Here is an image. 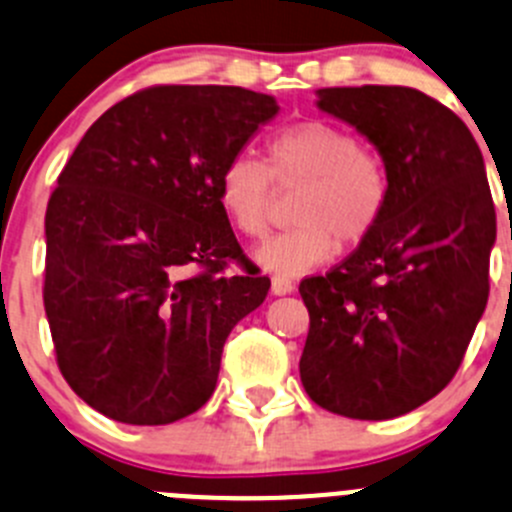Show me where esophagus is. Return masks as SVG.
Returning a JSON list of instances; mask_svg holds the SVG:
<instances>
[{
    "label": "esophagus",
    "instance_id": "34e87169",
    "mask_svg": "<svg viewBox=\"0 0 512 512\" xmlns=\"http://www.w3.org/2000/svg\"><path fill=\"white\" fill-rule=\"evenodd\" d=\"M272 295L282 297V295H290V292H295V282L287 280V277H272Z\"/></svg>",
    "mask_w": 512,
    "mask_h": 512
}]
</instances>
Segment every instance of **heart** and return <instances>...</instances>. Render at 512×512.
<instances>
[{"label": "heart", "mask_w": 512, "mask_h": 512, "mask_svg": "<svg viewBox=\"0 0 512 512\" xmlns=\"http://www.w3.org/2000/svg\"><path fill=\"white\" fill-rule=\"evenodd\" d=\"M267 165L240 152L220 172L217 197L230 225L260 237L270 217L275 182H302L290 230L255 247V262L277 277H297L322 265L337 245L352 247L377 225L388 200V175L355 135L322 119H307L267 140Z\"/></svg>", "instance_id": "1"}]
</instances>
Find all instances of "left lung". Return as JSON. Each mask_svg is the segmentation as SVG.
Instances as JSON below:
<instances>
[{"mask_svg":"<svg viewBox=\"0 0 512 512\" xmlns=\"http://www.w3.org/2000/svg\"><path fill=\"white\" fill-rule=\"evenodd\" d=\"M317 107L382 157L388 200L325 277L300 282L305 393L355 420L410 413L453 380L488 305L495 207L463 119L413 87H325Z\"/></svg>","mask_w":512,"mask_h":512,"instance_id":"1","label":"left lung"}]
</instances>
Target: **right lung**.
I'll list each match as a JSON object with an SVG mask.
<instances>
[{
    "instance_id": "obj_1",
    "label": "right lung",
    "mask_w": 512,
    "mask_h": 512,
    "mask_svg": "<svg viewBox=\"0 0 512 512\" xmlns=\"http://www.w3.org/2000/svg\"><path fill=\"white\" fill-rule=\"evenodd\" d=\"M277 112L242 87H152L109 107L64 165L44 217V310L64 380L97 413L167 425L215 393L227 335L270 290L222 275L245 255L217 182Z\"/></svg>"
}]
</instances>
